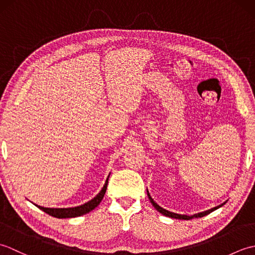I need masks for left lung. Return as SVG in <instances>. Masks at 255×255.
Masks as SVG:
<instances>
[{
	"label": "left lung",
	"mask_w": 255,
	"mask_h": 255,
	"mask_svg": "<svg viewBox=\"0 0 255 255\" xmlns=\"http://www.w3.org/2000/svg\"><path fill=\"white\" fill-rule=\"evenodd\" d=\"M147 193H148V197H149V199H150V202H151V204L153 205V207L159 211V213H161L162 215H164V216H166V217H171V218H175V219H184V220H189V219H193V218H198V217H204V216H206V215H208V214H210L211 211H214V210H216V209H218V208H220L221 206H224L225 204H226V202L225 203H223L221 205H219V206H217V207H214V208H211V209H208V210H206V211H203V213H199V214H195V215H193V216H186V215H180V214H175V213H171V211H169V210H166V209H164V208H162V207H160V206L156 204L154 200L152 199V197L150 196V194H149V192H148V189H147Z\"/></svg>",
	"instance_id": "1"
}]
</instances>
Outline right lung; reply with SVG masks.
Segmentation results:
<instances>
[{
  "label": "right lung",
  "mask_w": 255,
  "mask_h": 255,
  "mask_svg": "<svg viewBox=\"0 0 255 255\" xmlns=\"http://www.w3.org/2000/svg\"><path fill=\"white\" fill-rule=\"evenodd\" d=\"M110 177V175H108ZM108 177L104 184V186L101 189V192L96 195V196L91 199L90 202L85 203L81 206H77V207H71V208H46V207H41V206L36 205L38 208L41 209L42 211H45L46 214L52 216V217L56 218H73V217H79V216H82L90 213L91 210H93L95 207L100 205L102 202L103 197L106 193V188H107V183H108Z\"/></svg>",
  "instance_id": "obj_1"
}]
</instances>
